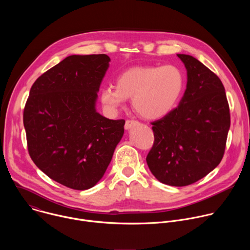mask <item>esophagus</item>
Returning a JSON list of instances; mask_svg holds the SVG:
<instances>
[{
    "instance_id": "1",
    "label": "esophagus",
    "mask_w": 250,
    "mask_h": 250,
    "mask_svg": "<svg viewBox=\"0 0 250 250\" xmlns=\"http://www.w3.org/2000/svg\"><path fill=\"white\" fill-rule=\"evenodd\" d=\"M139 123L137 121H134V120H126L125 121V129H129L131 128L132 126L134 125H137Z\"/></svg>"
}]
</instances>
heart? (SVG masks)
Returning <instances> with one entry per match:
<instances>
[{"instance_id": "b5f03b06", "label": "heart", "mask_w": 250, "mask_h": 250, "mask_svg": "<svg viewBox=\"0 0 250 250\" xmlns=\"http://www.w3.org/2000/svg\"><path fill=\"white\" fill-rule=\"evenodd\" d=\"M185 87L182 71L175 65L137 66L126 69L116 78V87L101 91L104 108L116 112L131 98L134 111L148 120L168 115L180 101Z\"/></svg>"}]
</instances>
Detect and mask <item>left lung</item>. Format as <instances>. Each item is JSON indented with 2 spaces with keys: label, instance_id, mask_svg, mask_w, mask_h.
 Segmentation results:
<instances>
[{
  "label": "left lung",
  "instance_id": "1",
  "mask_svg": "<svg viewBox=\"0 0 250 250\" xmlns=\"http://www.w3.org/2000/svg\"><path fill=\"white\" fill-rule=\"evenodd\" d=\"M187 69V88L179 105L152 125L147 165L163 184L191 185L222 161L230 126L229 106L221 79L187 54H177Z\"/></svg>",
  "mask_w": 250,
  "mask_h": 250
}]
</instances>
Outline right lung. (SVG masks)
Segmentation results:
<instances>
[{"label":"right lung","instance_id":"add662e5","mask_svg":"<svg viewBox=\"0 0 250 250\" xmlns=\"http://www.w3.org/2000/svg\"><path fill=\"white\" fill-rule=\"evenodd\" d=\"M105 54L71 55L40 76L23 110L30 158L57 183L74 190L95 186L125 131V120L96 112Z\"/></svg>","mask_w":250,"mask_h":250}]
</instances>
